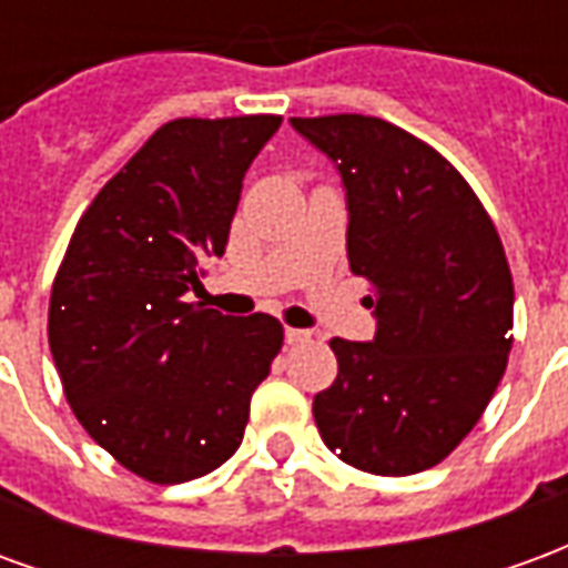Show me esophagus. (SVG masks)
<instances>
[{"instance_id": "34e87169", "label": "esophagus", "mask_w": 568, "mask_h": 568, "mask_svg": "<svg viewBox=\"0 0 568 568\" xmlns=\"http://www.w3.org/2000/svg\"><path fill=\"white\" fill-rule=\"evenodd\" d=\"M310 337H313V334L304 332V328H285V344H292V346L310 344Z\"/></svg>"}]
</instances>
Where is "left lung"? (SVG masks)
Listing matches in <instances>:
<instances>
[{
    "label": "left lung",
    "mask_w": 568,
    "mask_h": 568,
    "mask_svg": "<svg viewBox=\"0 0 568 568\" xmlns=\"http://www.w3.org/2000/svg\"><path fill=\"white\" fill-rule=\"evenodd\" d=\"M344 175L349 271L377 316L371 344L332 337L337 381L313 398L325 447L405 477L447 459L484 417L514 328L511 267L463 173L371 115L292 118Z\"/></svg>",
    "instance_id": "1"
}]
</instances>
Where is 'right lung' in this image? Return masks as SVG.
Masks as SVG:
<instances>
[{"instance_id":"add662e5","label":"right lung","mask_w":568,"mask_h":568,"mask_svg":"<svg viewBox=\"0 0 568 568\" xmlns=\"http://www.w3.org/2000/svg\"><path fill=\"white\" fill-rule=\"evenodd\" d=\"M280 115L175 118L151 133L75 224L51 288L48 344L84 432L151 484L227 463L248 398L283 349L267 313L215 316L203 261L224 255L243 175Z\"/></svg>"}]
</instances>
